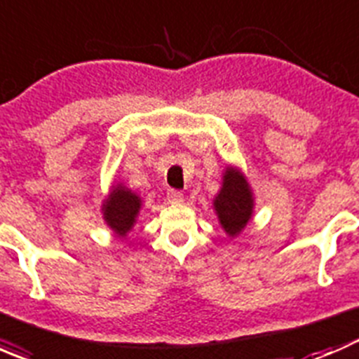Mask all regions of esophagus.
<instances>
[{
	"label": "esophagus",
	"instance_id": "34e87169",
	"mask_svg": "<svg viewBox=\"0 0 359 359\" xmlns=\"http://www.w3.org/2000/svg\"><path fill=\"white\" fill-rule=\"evenodd\" d=\"M166 198H168V201L172 203H180L184 200V194L177 189H168L166 191Z\"/></svg>",
	"mask_w": 359,
	"mask_h": 359
}]
</instances>
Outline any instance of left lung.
<instances>
[{
  "label": "left lung",
  "instance_id": "1",
  "mask_svg": "<svg viewBox=\"0 0 359 359\" xmlns=\"http://www.w3.org/2000/svg\"><path fill=\"white\" fill-rule=\"evenodd\" d=\"M213 206H215L220 226L229 236L240 234L241 229L248 224V220L252 219V193H250L245 177L236 168L226 170L222 189L217 194Z\"/></svg>",
  "mask_w": 359,
  "mask_h": 359
}]
</instances>
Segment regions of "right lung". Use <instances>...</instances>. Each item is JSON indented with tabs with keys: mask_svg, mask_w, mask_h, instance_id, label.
<instances>
[{
	"mask_svg": "<svg viewBox=\"0 0 359 359\" xmlns=\"http://www.w3.org/2000/svg\"><path fill=\"white\" fill-rule=\"evenodd\" d=\"M140 205H142V201L135 193H132V191L123 186H116L111 198L102 206L104 219H106L107 226L116 234L125 236L135 224Z\"/></svg>",
	"mask_w": 359,
	"mask_h": 359,
	"instance_id": "right-lung-1",
	"label": "right lung"
}]
</instances>
